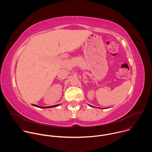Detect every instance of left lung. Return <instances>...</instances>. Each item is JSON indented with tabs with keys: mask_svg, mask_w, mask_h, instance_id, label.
I'll return each mask as SVG.
<instances>
[{
	"mask_svg": "<svg viewBox=\"0 0 152 152\" xmlns=\"http://www.w3.org/2000/svg\"><path fill=\"white\" fill-rule=\"evenodd\" d=\"M89 106H91V107H93V106H91V105H89Z\"/></svg>",
	"mask_w": 152,
	"mask_h": 152,
	"instance_id": "1",
	"label": "left lung"
}]
</instances>
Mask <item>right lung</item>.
Wrapping results in <instances>:
<instances>
[{
  "instance_id": "1",
  "label": "right lung",
  "mask_w": 152,
  "mask_h": 152,
  "mask_svg": "<svg viewBox=\"0 0 152 152\" xmlns=\"http://www.w3.org/2000/svg\"><path fill=\"white\" fill-rule=\"evenodd\" d=\"M34 106H36V107H39V108H42V109H45V108H50V107H56V106H59V104H56V105H54V106H48V107H41V106H37L36 104H33Z\"/></svg>"
}]
</instances>
